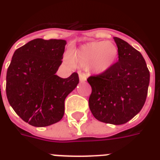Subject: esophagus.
Listing matches in <instances>:
<instances>
[{
    "label": "esophagus",
    "mask_w": 160,
    "mask_h": 160,
    "mask_svg": "<svg viewBox=\"0 0 160 160\" xmlns=\"http://www.w3.org/2000/svg\"><path fill=\"white\" fill-rule=\"evenodd\" d=\"M79 77H80V81H85L86 80V75L85 74H80Z\"/></svg>",
    "instance_id": "esophagus-1"
}]
</instances>
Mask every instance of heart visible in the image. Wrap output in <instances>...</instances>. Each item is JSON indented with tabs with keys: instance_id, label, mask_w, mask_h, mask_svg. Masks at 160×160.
<instances>
[{
	"instance_id": "1",
	"label": "heart",
	"mask_w": 160,
	"mask_h": 160,
	"mask_svg": "<svg viewBox=\"0 0 160 160\" xmlns=\"http://www.w3.org/2000/svg\"><path fill=\"white\" fill-rule=\"evenodd\" d=\"M117 58L118 48L111 41L85 44L70 55V60L74 64L99 75L109 70L116 62Z\"/></svg>"
}]
</instances>
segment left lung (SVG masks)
I'll return each instance as SVG.
<instances>
[{
  "label": "left lung",
  "instance_id": "1",
  "mask_svg": "<svg viewBox=\"0 0 160 160\" xmlns=\"http://www.w3.org/2000/svg\"><path fill=\"white\" fill-rule=\"evenodd\" d=\"M119 60L106 72L87 79L92 89L89 106L103 123L123 124L144 106L148 94L149 71L141 53L126 41L114 37Z\"/></svg>",
  "mask_w": 160,
  "mask_h": 160
}]
</instances>
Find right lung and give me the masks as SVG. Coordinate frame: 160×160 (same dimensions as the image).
Masks as SVG:
<instances>
[{"label": "right lung", "instance_id": "1", "mask_svg": "<svg viewBox=\"0 0 160 160\" xmlns=\"http://www.w3.org/2000/svg\"><path fill=\"white\" fill-rule=\"evenodd\" d=\"M66 41L35 39L15 51L6 73V96L16 114L32 126L57 123L65 113L66 96L77 86L79 75H55Z\"/></svg>", "mask_w": 160, "mask_h": 160}]
</instances>
